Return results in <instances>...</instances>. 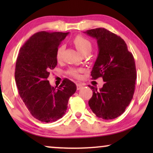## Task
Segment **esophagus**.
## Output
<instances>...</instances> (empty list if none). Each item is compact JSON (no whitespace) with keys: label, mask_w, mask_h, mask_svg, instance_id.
<instances>
[{"label":"esophagus","mask_w":153,"mask_h":153,"mask_svg":"<svg viewBox=\"0 0 153 153\" xmlns=\"http://www.w3.org/2000/svg\"><path fill=\"white\" fill-rule=\"evenodd\" d=\"M82 87H83L82 83H76V88H77V90H80Z\"/></svg>","instance_id":"34e87169"}]
</instances>
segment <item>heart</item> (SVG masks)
<instances>
[{
  "instance_id": "obj_1",
  "label": "heart",
  "mask_w": 153,
  "mask_h": 153,
  "mask_svg": "<svg viewBox=\"0 0 153 153\" xmlns=\"http://www.w3.org/2000/svg\"><path fill=\"white\" fill-rule=\"evenodd\" d=\"M73 43L75 45V47L77 49V50L80 52L81 53H83L86 51H91L92 49V44L88 39L85 38V37L81 36V35H78L76 36L73 40ZM64 50V47L62 45H60L59 47L56 49V60L58 61H60L62 60V52ZM80 70L75 68H70L68 70V74H70V76L75 78H79V72H80Z\"/></svg>"
}]
</instances>
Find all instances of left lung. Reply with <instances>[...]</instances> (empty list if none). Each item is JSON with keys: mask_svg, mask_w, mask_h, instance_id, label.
I'll return each mask as SVG.
<instances>
[{"mask_svg": "<svg viewBox=\"0 0 153 153\" xmlns=\"http://www.w3.org/2000/svg\"><path fill=\"white\" fill-rule=\"evenodd\" d=\"M97 39L99 54L91 76L102 77V88L89 85L93 96L90 108L98 118L111 120L120 116L130 103L134 93L137 70L134 56L120 36L104 28L85 32Z\"/></svg>", "mask_w": 153, "mask_h": 153, "instance_id": "left-lung-1", "label": "left lung"}]
</instances>
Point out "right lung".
I'll use <instances>...</instances> for the list:
<instances>
[{"instance_id":"add662e5","label":"right lung","mask_w":153,"mask_h":153,"mask_svg":"<svg viewBox=\"0 0 153 153\" xmlns=\"http://www.w3.org/2000/svg\"><path fill=\"white\" fill-rule=\"evenodd\" d=\"M68 33L40 31L22 46L16 62L14 76L18 92L35 118L55 122L65 114L69 98L76 85L64 79L59 87H52L47 78L57 65L56 53L60 42Z\"/></svg>"}]
</instances>
